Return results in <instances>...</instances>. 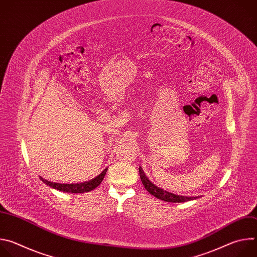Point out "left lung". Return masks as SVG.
Instances as JSON below:
<instances>
[{
  "label": "left lung",
  "instance_id": "8db88e82",
  "mask_svg": "<svg viewBox=\"0 0 257 257\" xmlns=\"http://www.w3.org/2000/svg\"><path fill=\"white\" fill-rule=\"evenodd\" d=\"M139 175H140V179L142 184L144 186V188L148 190L152 195H154L155 197L167 201V202H185V201H189V200H193L198 198L197 196H193V197H188V196H182V195H176L173 194L171 192H168L158 186H156L152 181L149 180V178L145 176L143 170L141 169V167H139Z\"/></svg>",
  "mask_w": 257,
  "mask_h": 257
}]
</instances>
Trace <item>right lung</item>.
<instances>
[{"mask_svg":"<svg viewBox=\"0 0 257 257\" xmlns=\"http://www.w3.org/2000/svg\"><path fill=\"white\" fill-rule=\"evenodd\" d=\"M107 171V168L104 169L97 177H95L92 180H89L87 182L83 183H76V184H61V183H55V182H50L44 178L41 177V180L46 183L48 186L51 188L57 189L59 191L67 192V193H84V192H89L93 189H95L104 178V175Z\"/></svg>","mask_w":257,"mask_h":257,"instance_id":"add662e5","label":"right lung"}]
</instances>
